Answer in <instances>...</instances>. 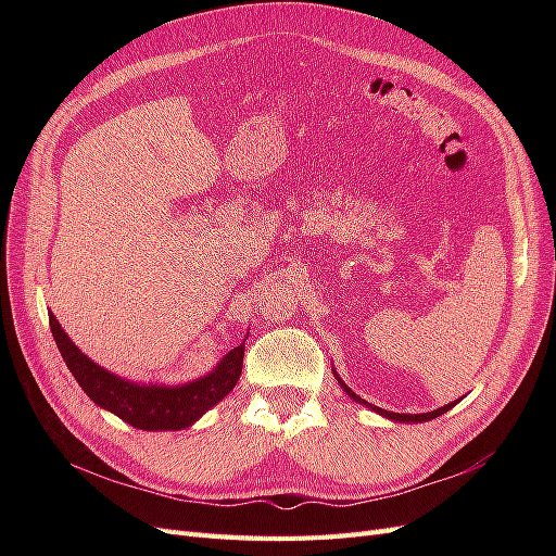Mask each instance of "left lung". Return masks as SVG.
Instances as JSON below:
<instances>
[{"instance_id":"8db88e82","label":"left lung","mask_w":556,"mask_h":556,"mask_svg":"<svg viewBox=\"0 0 556 556\" xmlns=\"http://www.w3.org/2000/svg\"><path fill=\"white\" fill-rule=\"evenodd\" d=\"M336 376V374H333ZM336 378H339V376H336ZM339 382H341V387H343V390L348 392V396L350 399H355L357 403H364V406H368V408H371V410H376V413H380V415H384V417H390V419H394V422H429V419H435V417H439V415H443V413H447L452 406H454V403H457V401H454V403H447V406H441V408H435V410H431V413H419V415H406V413H390V410H382V408H376V406H371V403H368V401H364L362 396H357L355 392H352L350 390V387L339 378Z\"/></svg>"}]
</instances>
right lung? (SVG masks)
<instances>
[{"instance_id":"add662e5","label":"right lung","mask_w":556,"mask_h":556,"mask_svg":"<svg viewBox=\"0 0 556 556\" xmlns=\"http://www.w3.org/2000/svg\"><path fill=\"white\" fill-rule=\"evenodd\" d=\"M50 331L70 366L72 376L99 408H104L127 425L143 431H178L194 425L197 419L223 401L239 382L243 371L245 341L229 350L213 371L185 384H141L117 378L74 345L53 313H48Z\"/></svg>"}]
</instances>
